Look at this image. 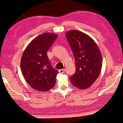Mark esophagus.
<instances>
[{
    "label": "esophagus",
    "instance_id": "34e87169",
    "mask_svg": "<svg viewBox=\"0 0 123 123\" xmlns=\"http://www.w3.org/2000/svg\"><path fill=\"white\" fill-rule=\"evenodd\" d=\"M65 70L64 69H60L58 70V71H59V73H61V74H63L64 73V72H65Z\"/></svg>",
    "mask_w": 123,
    "mask_h": 123
}]
</instances>
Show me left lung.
I'll use <instances>...</instances> for the list:
<instances>
[{
    "mask_svg": "<svg viewBox=\"0 0 123 123\" xmlns=\"http://www.w3.org/2000/svg\"><path fill=\"white\" fill-rule=\"evenodd\" d=\"M73 52L76 64V72L70 77L75 87L86 89L98 77L102 69V57L94 40L87 34L77 30L65 33Z\"/></svg>",
    "mask_w": 123,
    "mask_h": 123,
    "instance_id": "1",
    "label": "left lung"
}]
</instances>
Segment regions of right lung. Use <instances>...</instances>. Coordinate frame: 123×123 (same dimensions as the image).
Masks as SVG:
<instances>
[{"mask_svg":"<svg viewBox=\"0 0 123 123\" xmlns=\"http://www.w3.org/2000/svg\"><path fill=\"white\" fill-rule=\"evenodd\" d=\"M58 37L44 33L34 38L25 49L21 69L27 84L36 90L46 92L54 87L58 71L52 67L47 52Z\"/></svg>","mask_w":123,"mask_h":123,"instance_id":"add662e5","label":"right lung"}]
</instances>
